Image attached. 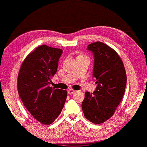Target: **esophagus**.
I'll list each match as a JSON object with an SVG mask.
<instances>
[{
    "label": "esophagus",
    "mask_w": 147,
    "mask_h": 147,
    "mask_svg": "<svg viewBox=\"0 0 147 147\" xmlns=\"http://www.w3.org/2000/svg\"><path fill=\"white\" fill-rule=\"evenodd\" d=\"M75 92V90H73V89H72V88H70L68 90V93L70 94V95H72V94H73Z\"/></svg>",
    "instance_id": "34e87169"
}]
</instances>
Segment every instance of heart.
Wrapping results in <instances>:
<instances>
[{
	"instance_id": "1",
	"label": "heart",
	"mask_w": 147,
	"mask_h": 147,
	"mask_svg": "<svg viewBox=\"0 0 147 147\" xmlns=\"http://www.w3.org/2000/svg\"><path fill=\"white\" fill-rule=\"evenodd\" d=\"M83 56H84V55H79L78 57H83Z\"/></svg>"
}]
</instances>
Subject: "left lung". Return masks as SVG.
Wrapping results in <instances>:
<instances>
[{
    "mask_svg": "<svg viewBox=\"0 0 147 147\" xmlns=\"http://www.w3.org/2000/svg\"><path fill=\"white\" fill-rule=\"evenodd\" d=\"M93 53L92 76L97 88L93 93L86 92L82 104L84 116L94 124H101L111 118L120 104L126 86L124 64L115 50L102 42L88 45Z\"/></svg>",
    "mask_w": 147,
    "mask_h": 147,
    "instance_id": "obj_1",
    "label": "left lung"
}]
</instances>
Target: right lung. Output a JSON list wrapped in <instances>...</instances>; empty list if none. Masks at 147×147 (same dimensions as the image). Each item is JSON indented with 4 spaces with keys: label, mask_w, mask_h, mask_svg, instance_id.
<instances>
[{
    "label": "right lung",
    "mask_w": 147,
    "mask_h": 147,
    "mask_svg": "<svg viewBox=\"0 0 147 147\" xmlns=\"http://www.w3.org/2000/svg\"><path fill=\"white\" fill-rule=\"evenodd\" d=\"M62 53L61 49L40 45L26 57L18 72L20 98L32 115L45 125L57 119L66 100V90L49 86Z\"/></svg>",
    "instance_id": "obj_1"
}]
</instances>
